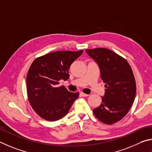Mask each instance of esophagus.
Segmentation results:
<instances>
[{
  "mask_svg": "<svg viewBox=\"0 0 152 152\" xmlns=\"http://www.w3.org/2000/svg\"><path fill=\"white\" fill-rule=\"evenodd\" d=\"M80 95H81V97H87V96H89L88 94H84V93H83V92H81L80 93Z\"/></svg>",
  "mask_w": 152,
  "mask_h": 152,
  "instance_id": "1",
  "label": "esophagus"
}]
</instances>
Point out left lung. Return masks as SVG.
I'll return each mask as SVG.
<instances>
[{"instance_id": "left-lung-1", "label": "left lung", "mask_w": 152, "mask_h": 152, "mask_svg": "<svg viewBox=\"0 0 152 152\" xmlns=\"http://www.w3.org/2000/svg\"><path fill=\"white\" fill-rule=\"evenodd\" d=\"M86 53L98 64L105 92L99 107L93 111L103 123L111 125L126 116L134 102L136 84L126 58L110 49L96 48Z\"/></svg>"}]
</instances>
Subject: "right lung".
<instances>
[{"instance_id":"obj_1","label":"right lung","mask_w":152,"mask_h":152,"mask_svg":"<svg viewBox=\"0 0 152 152\" xmlns=\"http://www.w3.org/2000/svg\"><path fill=\"white\" fill-rule=\"evenodd\" d=\"M83 50H61L35 58L26 75L29 103L33 110L45 120L54 121L67 114L78 92L69 91L59 81L67 80L69 67Z\"/></svg>"}]
</instances>
